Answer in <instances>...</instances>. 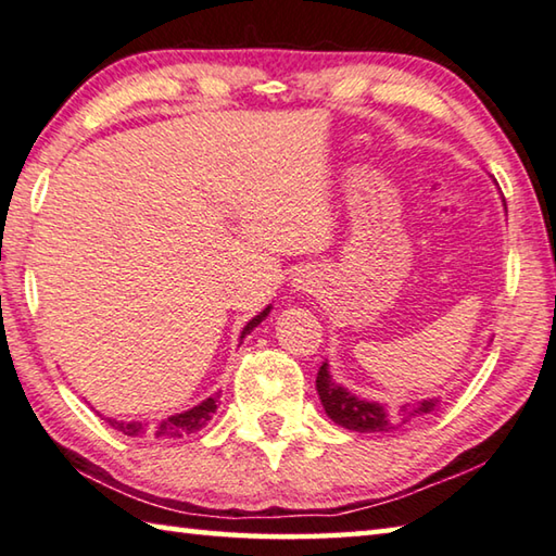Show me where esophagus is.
<instances>
[{"label": "esophagus", "instance_id": "1", "mask_svg": "<svg viewBox=\"0 0 556 556\" xmlns=\"http://www.w3.org/2000/svg\"><path fill=\"white\" fill-rule=\"evenodd\" d=\"M296 289H304V291H308V281H304V279H296Z\"/></svg>", "mask_w": 556, "mask_h": 556}]
</instances>
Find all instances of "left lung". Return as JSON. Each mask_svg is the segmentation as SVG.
Wrapping results in <instances>:
<instances>
[{
	"mask_svg": "<svg viewBox=\"0 0 556 556\" xmlns=\"http://www.w3.org/2000/svg\"><path fill=\"white\" fill-rule=\"evenodd\" d=\"M316 389L323 408H326L328 418L338 426L355 430V432H389L393 428L406 426V422L416 420L418 416L435 410L438 399H426L418 403H406L401 408H389L383 403L359 399L350 393L345 387L332 381L328 371V362H323L316 377Z\"/></svg>",
	"mask_w": 556,
	"mask_h": 556,
	"instance_id": "8db88e82",
	"label": "left lung"
}]
</instances>
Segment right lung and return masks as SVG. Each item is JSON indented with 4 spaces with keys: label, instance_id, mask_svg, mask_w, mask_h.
I'll use <instances>...</instances> for the list:
<instances>
[{
    "label": "right lung",
    "instance_id": "right-lung-1",
    "mask_svg": "<svg viewBox=\"0 0 556 556\" xmlns=\"http://www.w3.org/2000/svg\"><path fill=\"white\" fill-rule=\"evenodd\" d=\"M271 306H267L260 316L252 318L248 326L240 332V342H243L245 336H250L252 328H257L262 320L267 318ZM218 408V393L216 396H208L206 401H201L199 406L189 408L185 413H175V416L163 418V420H153V422H140V420H114V418H104L111 428L124 432L128 438H153V440H179L185 435H191V432H199L206 426Z\"/></svg>",
    "mask_w": 556,
    "mask_h": 556
}]
</instances>
